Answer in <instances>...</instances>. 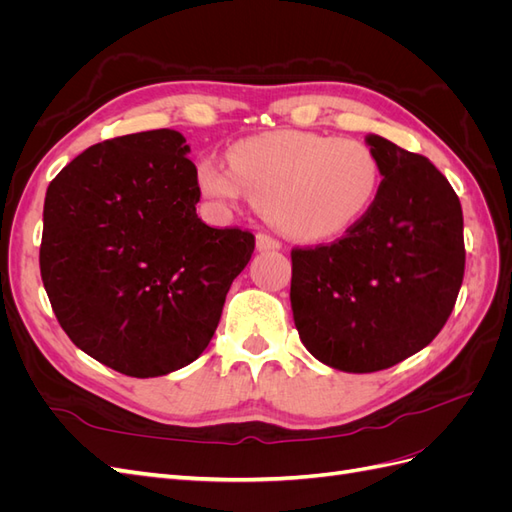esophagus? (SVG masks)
<instances>
[{
  "label": "esophagus",
  "instance_id": "34e87169",
  "mask_svg": "<svg viewBox=\"0 0 512 512\" xmlns=\"http://www.w3.org/2000/svg\"><path fill=\"white\" fill-rule=\"evenodd\" d=\"M280 247H282V243L273 239L271 235H267V232H258L256 235V250L258 252H275V250H280Z\"/></svg>",
  "mask_w": 512,
  "mask_h": 512
}]
</instances>
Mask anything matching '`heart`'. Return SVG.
Wrapping results in <instances>:
<instances>
[{
  "label": "heart",
  "mask_w": 512,
  "mask_h": 512,
  "mask_svg": "<svg viewBox=\"0 0 512 512\" xmlns=\"http://www.w3.org/2000/svg\"><path fill=\"white\" fill-rule=\"evenodd\" d=\"M228 162L203 158L198 188L218 205L250 196L271 226L307 243L346 235L374 205L380 164L369 147L348 138L280 130L243 138Z\"/></svg>",
  "instance_id": "heart-1"
}]
</instances>
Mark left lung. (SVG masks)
<instances>
[{
	"label": "left lung",
	"mask_w": 512,
	"mask_h": 512,
	"mask_svg": "<svg viewBox=\"0 0 512 512\" xmlns=\"http://www.w3.org/2000/svg\"><path fill=\"white\" fill-rule=\"evenodd\" d=\"M380 190L333 245L292 250L290 305L303 346L324 365L371 374L423 350L451 316L466 267L463 213L427 158L367 134Z\"/></svg>",
	"instance_id": "obj_1"
}]
</instances>
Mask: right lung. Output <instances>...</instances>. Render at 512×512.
Wrapping results in <instances>:
<instances>
[{
  "label": "right lung",
  "instance_id": "obj_1",
  "mask_svg": "<svg viewBox=\"0 0 512 512\" xmlns=\"http://www.w3.org/2000/svg\"><path fill=\"white\" fill-rule=\"evenodd\" d=\"M190 145L149 130L85 149L44 198L40 273L76 348L132 378L196 361L254 235L198 218Z\"/></svg>",
  "mask_w": 512,
  "mask_h": 512
}]
</instances>
